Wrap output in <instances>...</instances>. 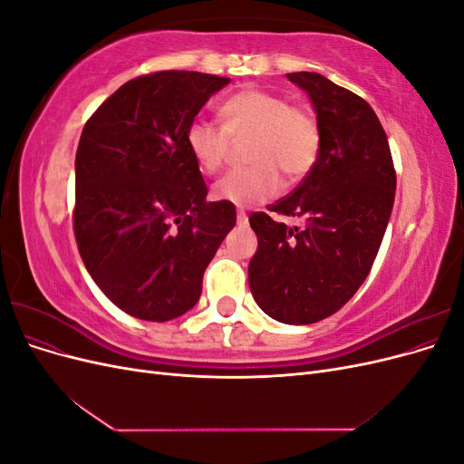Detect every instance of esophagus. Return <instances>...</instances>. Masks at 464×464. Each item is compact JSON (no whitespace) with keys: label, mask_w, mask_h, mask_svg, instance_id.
<instances>
[{"label":"esophagus","mask_w":464,"mask_h":464,"mask_svg":"<svg viewBox=\"0 0 464 464\" xmlns=\"http://www.w3.org/2000/svg\"><path fill=\"white\" fill-rule=\"evenodd\" d=\"M236 218H237V224H240V227H246V224H247V215L244 213V210H237Z\"/></svg>","instance_id":"34e87169"}]
</instances>
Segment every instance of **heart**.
<instances>
[{
  "label": "heart",
  "mask_w": 464,
  "mask_h": 464,
  "mask_svg": "<svg viewBox=\"0 0 464 464\" xmlns=\"http://www.w3.org/2000/svg\"><path fill=\"white\" fill-rule=\"evenodd\" d=\"M218 114L222 128L195 120L186 133L188 149L203 172L220 170L230 139H254L247 150L251 166L222 176L213 188L215 199L242 208L257 207L278 193V171L288 181H296L314 168L321 147L319 125L288 98L265 89H246L230 96Z\"/></svg>",
  "instance_id": "b5f03b06"
}]
</instances>
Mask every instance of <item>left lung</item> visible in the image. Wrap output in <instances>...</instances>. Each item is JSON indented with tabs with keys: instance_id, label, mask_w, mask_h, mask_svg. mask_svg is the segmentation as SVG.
Here are the masks:
<instances>
[{
	"instance_id": "1",
	"label": "left lung",
	"mask_w": 464,
	"mask_h": 464,
	"mask_svg": "<svg viewBox=\"0 0 464 464\" xmlns=\"http://www.w3.org/2000/svg\"><path fill=\"white\" fill-rule=\"evenodd\" d=\"M286 77L310 98L321 147L302 184L271 205L273 213L302 218V228L265 213L249 217L259 246L247 276L266 315L310 325L339 312L370 275L397 176L383 125L363 98L319 73Z\"/></svg>"
}]
</instances>
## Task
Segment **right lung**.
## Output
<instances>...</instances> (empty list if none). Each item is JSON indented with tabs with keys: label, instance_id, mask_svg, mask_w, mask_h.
<instances>
[{
	"label": "right lung",
	"instance_id": "1",
	"mask_svg": "<svg viewBox=\"0 0 464 464\" xmlns=\"http://www.w3.org/2000/svg\"><path fill=\"white\" fill-rule=\"evenodd\" d=\"M230 79L159 72L101 104L75 157V240L89 275L120 310L170 321L201 296L203 273L236 224L207 201L188 128Z\"/></svg>",
	"mask_w": 464,
	"mask_h": 464
}]
</instances>
